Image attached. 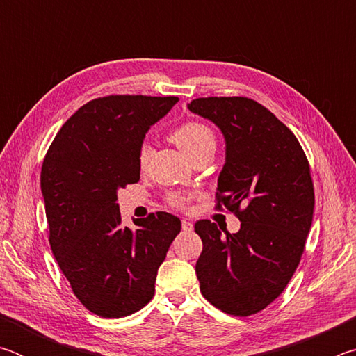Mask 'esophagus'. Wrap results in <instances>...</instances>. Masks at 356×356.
<instances>
[{"mask_svg":"<svg viewBox=\"0 0 356 356\" xmlns=\"http://www.w3.org/2000/svg\"><path fill=\"white\" fill-rule=\"evenodd\" d=\"M182 231L184 232H191L193 231V222L188 220H182Z\"/></svg>","mask_w":356,"mask_h":356,"instance_id":"esophagus-1","label":"esophagus"}]
</instances>
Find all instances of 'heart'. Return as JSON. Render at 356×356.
<instances>
[{
	"label": "heart",
	"mask_w": 356,
	"mask_h": 356,
	"mask_svg": "<svg viewBox=\"0 0 356 356\" xmlns=\"http://www.w3.org/2000/svg\"><path fill=\"white\" fill-rule=\"evenodd\" d=\"M171 140L177 144V146L184 150V152L193 159L196 154L202 152L204 149H215V134L213 130L209 127L207 124L201 122V120H186V122L177 125L176 129L171 131ZM149 156V146L146 143L141 144L140 152H138V160L140 165L144 166ZM191 200V195L184 191H172L166 196V202L171 207L177 210H184L188 207Z\"/></svg>",
	"instance_id": "heart-1"
}]
</instances>
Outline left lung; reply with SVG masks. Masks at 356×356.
I'll return each mask as SVG.
<instances>
[{"mask_svg":"<svg viewBox=\"0 0 356 356\" xmlns=\"http://www.w3.org/2000/svg\"><path fill=\"white\" fill-rule=\"evenodd\" d=\"M188 110L226 138L215 209L242 221L236 234L196 221L201 292L226 314H257L284 291L305 251L316 202L309 161L291 129L256 100L200 97Z\"/></svg>","mask_w":356,"mask_h":356,"instance_id":"obj_1","label":"left lung"}]
</instances>
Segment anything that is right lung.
I'll list each match as a JSON object with an SVG mask.
<instances>
[{"label": "right lung", "mask_w": 356, "mask_h": 356, "mask_svg": "<svg viewBox=\"0 0 356 356\" xmlns=\"http://www.w3.org/2000/svg\"><path fill=\"white\" fill-rule=\"evenodd\" d=\"M179 97L113 94L94 99L65 120L40 171L48 240L84 308L119 318L154 297L155 276L180 220L168 212L122 226L118 190L140 180L138 152L152 124Z\"/></svg>", "instance_id": "add662e5"}]
</instances>
